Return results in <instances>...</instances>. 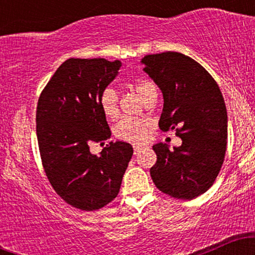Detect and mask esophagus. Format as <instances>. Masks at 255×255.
Masks as SVG:
<instances>
[{"label":"esophagus","instance_id":"34e87169","mask_svg":"<svg viewBox=\"0 0 255 255\" xmlns=\"http://www.w3.org/2000/svg\"><path fill=\"white\" fill-rule=\"evenodd\" d=\"M145 146L144 145H133V148H134V154H137L140 152V150H142Z\"/></svg>","mask_w":255,"mask_h":255}]
</instances>
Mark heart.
Here are the masks:
<instances>
[{
	"mask_svg": "<svg viewBox=\"0 0 255 255\" xmlns=\"http://www.w3.org/2000/svg\"><path fill=\"white\" fill-rule=\"evenodd\" d=\"M133 87L142 101H146L151 95L157 93L156 86L147 79H135ZM99 107L107 119L114 120L119 115V97L118 93L111 87H107L102 91L99 96ZM148 129V122L145 120L121 119L114 127V135L120 140L128 142H140L146 137Z\"/></svg>",
	"mask_w": 255,
	"mask_h": 255,
	"instance_id": "1",
	"label": "heart"
}]
</instances>
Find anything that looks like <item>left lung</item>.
<instances>
[{
	"instance_id": "8db88e82",
	"label": "left lung",
	"mask_w": 255,
	"mask_h": 255,
	"mask_svg": "<svg viewBox=\"0 0 255 255\" xmlns=\"http://www.w3.org/2000/svg\"><path fill=\"white\" fill-rule=\"evenodd\" d=\"M144 71L162 91L159 128L176 129L182 145L170 150L153 145L157 162L150 169L154 184L172 198L191 200L212 186L224 162L227 108L217 83L201 64L180 52L141 58Z\"/></svg>"
}]
</instances>
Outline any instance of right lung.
Listing matches in <instances>:
<instances>
[{
	"label": "right lung",
	"instance_id": "1",
	"mask_svg": "<svg viewBox=\"0 0 255 255\" xmlns=\"http://www.w3.org/2000/svg\"><path fill=\"white\" fill-rule=\"evenodd\" d=\"M121 66L119 60L69 58L38 101L37 137L44 170L57 194L84 211L101 209L118 197L133 156V147L125 141L109 142L99 156L90 151L93 141L111 136L99 96Z\"/></svg>",
	"mask_w": 255,
	"mask_h": 255
}]
</instances>
